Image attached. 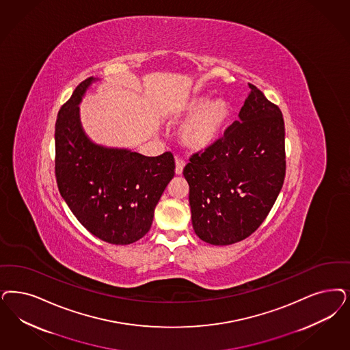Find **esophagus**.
<instances>
[{
	"instance_id": "1",
	"label": "esophagus",
	"mask_w": 350,
	"mask_h": 350,
	"mask_svg": "<svg viewBox=\"0 0 350 350\" xmlns=\"http://www.w3.org/2000/svg\"><path fill=\"white\" fill-rule=\"evenodd\" d=\"M185 165H186L185 160H182L180 157H177V159H176V174H177V176H181L182 172H183V168H185Z\"/></svg>"
}]
</instances>
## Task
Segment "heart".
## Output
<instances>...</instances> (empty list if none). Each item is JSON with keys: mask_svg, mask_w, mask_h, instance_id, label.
<instances>
[{"mask_svg": "<svg viewBox=\"0 0 350 350\" xmlns=\"http://www.w3.org/2000/svg\"><path fill=\"white\" fill-rule=\"evenodd\" d=\"M182 116L191 118L183 124L180 131L182 145L193 151H202L213 145L224 132L229 121L231 107L225 99L193 98L177 109Z\"/></svg>", "mask_w": 350, "mask_h": 350, "instance_id": "obj_1", "label": "heart"}]
</instances>
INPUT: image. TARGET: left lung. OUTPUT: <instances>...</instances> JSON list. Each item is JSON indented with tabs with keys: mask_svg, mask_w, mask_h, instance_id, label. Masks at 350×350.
<instances>
[{
	"mask_svg": "<svg viewBox=\"0 0 350 350\" xmlns=\"http://www.w3.org/2000/svg\"><path fill=\"white\" fill-rule=\"evenodd\" d=\"M250 88L239 120L183 169L195 234L213 245L243 241L258 229L286 177L282 111Z\"/></svg>",
	"mask_w": 350,
	"mask_h": 350,
	"instance_id": "8db88e82",
	"label": "left lung"
}]
</instances>
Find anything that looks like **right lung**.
<instances>
[{
	"label": "right lung",
	"instance_id": "add662e5",
	"mask_svg": "<svg viewBox=\"0 0 350 350\" xmlns=\"http://www.w3.org/2000/svg\"><path fill=\"white\" fill-rule=\"evenodd\" d=\"M89 77L62 106L55 122V178L62 198L85 229L111 244H131L151 228L157 202L174 177L172 152L144 157L105 148L85 135L79 103Z\"/></svg>",
	"mask_w": 350,
	"mask_h": 350
}]
</instances>
